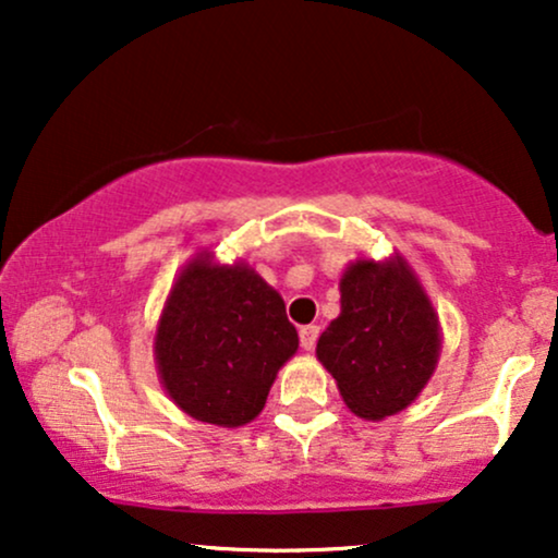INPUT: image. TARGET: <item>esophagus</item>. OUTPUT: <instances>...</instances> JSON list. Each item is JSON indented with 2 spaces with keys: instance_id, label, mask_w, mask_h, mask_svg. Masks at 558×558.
<instances>
[{
  "instance_id": "esophagus-1",
  "label": "esophagus",
  "mask_w": 558,
  "mask_h": 558,
  "mask_svg": "<svg viewBox=\"0 0 558 558\" xmlns=\"http://www.w3.org/2000/svg\"><path fill=\"white\" fill-rule=\"evenodd\" d=\"M317 338H319V328H317V325H304V328L299 330V341H301V349H304V351L315 349Z\"/></svg>"
}]
</instances>
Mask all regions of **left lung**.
I'll use <instances>...</instances> for the list:
<instances>
[{
	"label": "left lung",
	"instance_id": "1",
	"mask_svg": "<svg viewBox=\"0 0 558 558\" xmlns=\"http://www.w3.org/2000/svg\"><path fill=\"white\" fill-rule=\"evenodd\" d=\"M440 354V325L403 257L356 259L341 278V315L317 341L345 407L386 420L422 393Z\"/></svg>",
	"mask_w": 558,
	"mask_h": 558
}]
</instances>
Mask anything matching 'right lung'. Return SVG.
<instances>
[{
	"instance_id": "add662e5",
	"label": "right lung",
	"mask_w": 558,
	"mask_h": 558,
	"mask_svg": "<svg viewBox=\"0 0 558 558\" xmlns=\"http://www.w3.org/2000/svg\"><path fill=\"white\" fill-rule=\"evenodd\" d=\"M286 304L243 262L198 254L165 301L155 336L159 380L194 420L241 427L265 409L275 375L296 354Z\"/></svg>"
}]
</instances>
